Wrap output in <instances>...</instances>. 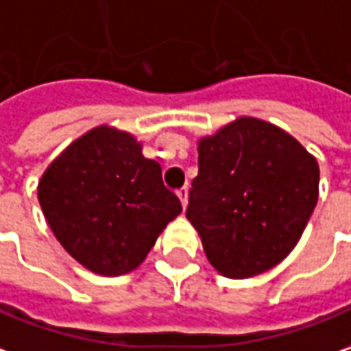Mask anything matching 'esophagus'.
Segmentation results:
<instances>
[{
	"mask_svg": "<svg viewBox=\"0 0 351 351\" xmlns=\"http://www.w3.org/2000/svg\"><path fill=\"white\" fill-rule=\"evenodd\" d=\"M178 197H180L183 208L187 206V199H189V187H187V185H185V187H181V189L178 191Z\"/></svg>",
	"mask_w": 351,
	"mask_h": 351,
	"instance_id": "esophagus-1",
	"label": "esophagus"
}]
</instances>
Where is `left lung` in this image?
Returning <instances> with one entry per match:
<instances>
[{
  "label": "left lung",
  "instance_id": "8db88e82",
  "mask_svg": "<svg viewBox=\"0 0 351 351\" xmlns=\"http://www.w3.org/2000/svg\"><path fill=\"white\" fill-rule=\"evenodd\" d=\"M317 195V160L281 128L243 116L199 141L187 219L217 271L245 279L291 254Z\"/></svg>",
  "mask_w": 351,
  "mask_h": 351
}]
</instances>
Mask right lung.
<instances>
[{"mask_svg": "<svg viewBox=\"0 0 351 351\" xmlns=\"http://www.w3.org/2000/svg\"><path fill=\"white\" fill-rule=\"evenodd\" d=\"M38 199L64 250L99 275L143 262L162 229L180 216L160 164L134 135L99 125L60 152L42 176Z\"/></svg>", "mask_w": 351, "mask_h": 351, "instance_id": "obj_1", "label": "right lung"}]
</instances>
